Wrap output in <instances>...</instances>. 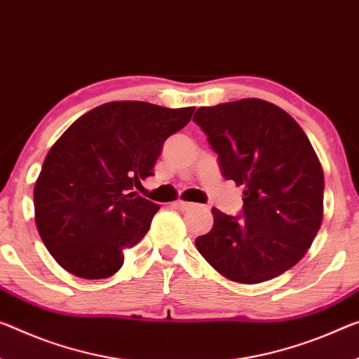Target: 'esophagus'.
I'll return each instance as SVG.
<instances>
[{"label":"esophagus","mask_w":359,"mask_h":359,"mask_svg":"<svg viewBox=\"0 0 359 359\" xmlns=\"http://www.w3.org/2000/svg\"><path fill=\"white\" fill-rule=\"evenodd\" d=\"M175 207L178 208V210H181V212H186V210H191V208L194 207V203L184 202V201H176L175 202Z\"/></svg>","instance_id":"1"}]
</instances>
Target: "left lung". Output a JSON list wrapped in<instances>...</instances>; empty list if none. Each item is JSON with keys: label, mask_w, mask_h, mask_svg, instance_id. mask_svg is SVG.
<instances>
[{"label": "left lung", "mask_w": 359, "mask_h": 359, "mask_svg": "<svg viewBox=\"0 0 359 359\" xmlns=\"http://www.w3.org/2000/svg\"><path fill=\"white\" fill-rule=\"evenodd\" d=\"M194 122L218 154L226 180L244 186V218L213 208L201 255L234 283L260 284L299 263L323 223L324 173L290 115L249 97L198 107Z\"/></svg>", "instance_id": "obj_1"}]
</instances>
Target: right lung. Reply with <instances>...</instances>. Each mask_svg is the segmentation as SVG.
Returning a JSON list of instances; mask_svg holds the SVG:
<instances>
[{
    "label": "right lung",
    "instance_id": "add662e5",
    "mask_svg": "<svg viewBox=\"0 0 359 359\" xmlns=\"http://www.w3.org/2000/svg\"><path fill=\"white\" fill-rule=\"evenodd\" d=\"M196 107L114 101L75 120L49 149L33 189L38 233L76 278L106 279L123 264L161 207L135 187L152 176L168 136Z\"/></svg>",
    "mask_w": 359,
    "mask_h": 359
}]
</instances>
